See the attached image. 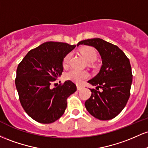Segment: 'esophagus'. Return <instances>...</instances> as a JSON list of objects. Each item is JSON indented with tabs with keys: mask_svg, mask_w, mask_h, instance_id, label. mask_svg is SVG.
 Segmentation results:
<instances>
[{
	"mask_svg": "<svg viewBox=\"0 0 148 148\" xmlns=\"http://www.w3.org/2000/svg\"><path fill=\"white\" fill-rule=\"evenodd\" d=\"M82 86H79V85H77V90H81L82 89Z\"/></svg>",
	"mask_w": 148,
	"mask_h": 148,
	"instance_id": "1",
	"label": "esophagus"
}]
</instances>
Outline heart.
Wrapping results in <instances>:
<instances>
[{
    "label": "heart",
    "mask_w": 148,
    "mask_h": 148,
    "mask_svg": "<svg viewBox=\"0 0 148 148\" xmlns=\"http://www.w3.org/2000/svg\"><path fill=\"white\" fill-rule=\"evenodd\" d=\"M81 53L84 56L85 59L88 61V62H92L96 60L97 58V54L96 50L92 47H84V48L81 49ZM71 57V53H68L64 58L62 64L64 66L67 65L68 64L69 58ZM89 77V74L86 71H81L78 69H72L69 71L67 74H65V79L67 80L72 81L76 84H81L84 81V80Z\"/></svg>",
    "instance_id": "obj_1"
}]
</instances>
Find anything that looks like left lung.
I'll use <instances>...</instances> for the list:
<instances>
[{
    "instance_id": "obj_1",
    "label": "left lung",
    "mask_w": 148,
    "mask_h": 148,
    "mask_svg": "<svg viewBox=\"0 0 148 148\" xmlns=\"http://www.w3.org/2000/svg\"><path fill=\"white\" fill-rule=\"evenodd\" d=\"M80 45L95 47L102 60L99 72L88 81L98 90L90 89L92 95L85 106L90 114L99 120L114 118L123 111L130 96L132 73L130 60L117 46L102 39H88L79 42L77 46Z\"/></svg>"
}]
</instances>
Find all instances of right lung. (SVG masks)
I'll return each mask as SVG.
<instances>
[{"instance_id":"obj_1","label":"right lung","mask_w":148,"mask_h":148,"mask_svg":"<svg viewBox=\"0 0 148 148\" xmlns=\"http://www.w3.org/2000/svg\"><path fill=\"white\" fill-rule=\"evenodd\" d=\"M76 47L63 42H47L30 50L18 64L15 85L25 113L38 123L56 121L67 108V99L76 85L67 81L51 86L63 72L62 61Z\"/></svg>"}]
</instances>
